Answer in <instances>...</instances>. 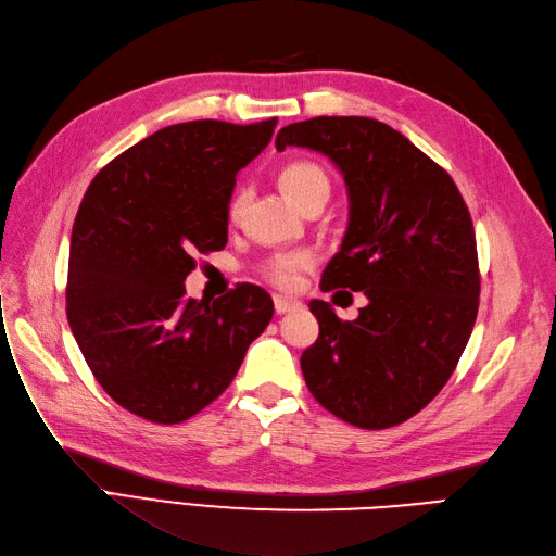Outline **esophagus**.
I'll use <instances>...</instances> for the list:
<instances>
[{
  "label": "esophagus",
  "instance_id": "esophagus-1",
  "mask_svg": "<svg viewBox=\"0 0 556 556\" xmlns=\"http://www.w3.org/2000/svg\"><path fill=\"white\" fill-rule=\"evenodd\" d=\"M300 307L298 300H291V298H281V295H275V312L281 316V314H289L293 309Z\"/></svg>",
  "mask_w": 556,
  "mask_h": 556
}]
</instances>
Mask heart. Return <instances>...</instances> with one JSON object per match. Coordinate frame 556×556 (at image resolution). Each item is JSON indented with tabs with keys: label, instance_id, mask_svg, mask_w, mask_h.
<instances>
[{
	"label": "heart",
	"instance_id": "b5f03b06",
	"mask_svg": "<svg viewBox=\"0 0 556 556\" xmlns=\"http://www.w3.org/2000/svg\"><path fill=\"white\" fill-rule=\"evenodd\" d=\"M279 185L286 191V195L300 207L307 203L309 199L318 193H328L330 182L328 175L320 170L312 161H293V164H286L279 173ZM244 203V193L238 191L230 195L228 201V217L236 219ZM314 265V256L307 252V249H291V252H277L265 256L258 263V275L270 281L277 289H293V286L300 281V275L307 273Z\"/></svg>",
	"mask_w": 556,
	"mask_h": 556
}]
</instances>
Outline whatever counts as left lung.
<instances>
[{
    "label": "left lung",
    "instance_id": "1",
    "mask_svg": "<svg viewBox=\"0 0 556 556\" xmlns=\"http://www.w3.org/2000/svg\"><path fill=\"white\" fill-rule=\"evenodd\" d=\"M328 154L344 173L351 219L320 291H363L339 318L312 300L318 339L300 367L314 400L363 429L414 418L451 379L480 302L476 232L453 177L388 124L312 117L283 127L277 150Z\"/></svg>",
    "mask_w": 556,
    "mask_h": 556
}]
</instances>
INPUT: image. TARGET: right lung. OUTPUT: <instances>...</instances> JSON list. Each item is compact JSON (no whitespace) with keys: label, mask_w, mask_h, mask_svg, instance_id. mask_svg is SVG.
<instances>
[{"label":"right lung","mask_w":556,"mask_h":556,"mask_svg":"<svg viewBox=\"0 0 556 556\" xmlns=\"http://www.w3.org/2000/svg\"><path fill=\"white\" fill-rule=\"evenodd\" d=\"M256 124H173L105 164L89 182L68 249L66 318L99 386L129 414L177 425L236 379L273 318L261 286L212 304L185 295L195 254L228 240L236 175L270 142Z\"/></svg>","instance_id":"obj_1"}]
</instances>
